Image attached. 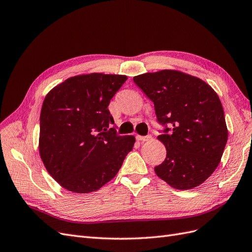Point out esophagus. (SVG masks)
I'll use <instances>...</instances> for the list:
<instances>
[{
    "label": "esophagus",
    "instance_id": "esophagus-1",
    "mask_svg": "<svg viewBox=\"0 0 252 252\" xmlns=\"http://www.w3.org/2000/svg\"><path fill=\"white\" fill-rule=\"evenodd\" d=\"M136 139H138V141H141V142L149 141L151 139V135L150 134H148V135H136Z\"/></svg>",
    "mask_w": 252,
    "mask_h": 252
}]
</instances>
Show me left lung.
<instances>
[{
    "mask_svg": "<svg viewBox=\"0 0 252 252\" xmlns=\"http://www.w3.org/2000/svg\"><path fill=\"white\" fill-rule=\"evenodd\" d=\"M133 82L155 104L158 139L165 145V161L155 167L158 178L177 189H191L218 167L228 131L224 109L208 84L175 70L136 75Z\"/></svg>",
    "mask_w": 252,
    "mask_h": 252,
    "instance_id": "obj_1",
    "label": "left lung"
}]
</instances>
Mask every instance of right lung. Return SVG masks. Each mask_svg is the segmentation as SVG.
<instances>
[{"label": "right lung", "mask_w": 252, "mask_h": 252, "mask_svg": "<svg viewBox=\"0 0 252 252\" xmlns=\"http://www.w3.org/2000/svg\"><path fill=\"white\" fill-rule=\"evenodd\" d=\"M126 75L90 73L67 79L45 97L40 117V155L65 189L89 193L116 177L133 135H120L108 105Z\"/></svg>", "instance_id": "1"}]
</instances>
